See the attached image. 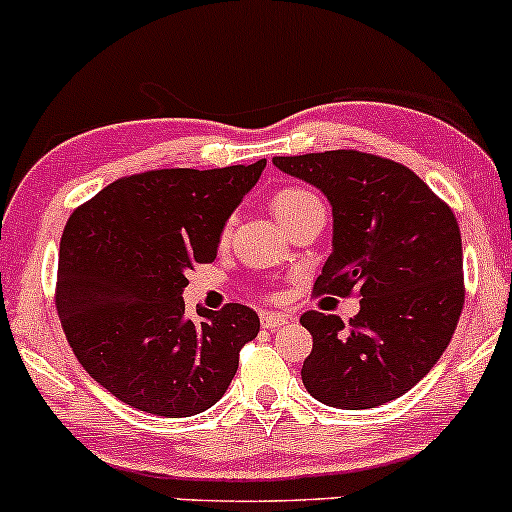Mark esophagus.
Returning <instances> with one entry per match:
<instances>
[{"label": "esophagus", "instance_id": "34e87169", "mask_svg": "<svg viewBox=\"0 0 512 512\" xmlns=\"http://www.w3.org/2000/svg\"><path fill=\"white\" fill-rule=\"evenodd\" d=\"M286 322H289V315H284V313H264L262 315L264 330H279V327H284Z\"/></svg>", "mask_w": 512, "mask_h": 512}]
</instances>
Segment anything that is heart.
<instances>
[{
    "label": "heart",
    "instance_id": "obj_1",
    "mask_svg": "<svg viewBox=\"0 0 512 512\" xmlns=\"http://www.w3.org/2000/svg\"><path fill=\"white\" fill-rule=\"evenodd\" d=\"M313 204H320V199H317L313 192L301 190V187H281L279 192H274L272 195V211L284 226H289L301 211L313 207ZM226 236H228V226L221 231L223 240H226Z\"/></svg>",
    "mask_w": 512,
    "mask_h": 512
}]
</instances>
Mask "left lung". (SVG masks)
Here are the masks:
<instances>
[{
	"label": "left lung",
	"instance_id": "obj_1",
	"mask_svg": "<svg viewBox=\"0 0 512 512\" xmlns=\"http://www.w3.org/2000/svg\"><path fill=\"white\" fill-rule=\"evenodd\" d=\"M274 166L320 187L332 204V255L313 293L361 296L344 325L308 310L313 351L303 385L317 402L373 409L402 397L448 349L464 305L462 236L448 204L390 158L337 149L274 156Z\"/></svg>",
	"mask_w": 512,
	"mask_h": 512
}]
</instances>
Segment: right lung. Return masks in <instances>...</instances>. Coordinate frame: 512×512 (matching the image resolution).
Returning <instances> with one entry per match:
<instances>
[{
  "label": "right lung",
  "instance_id": "obj_1",
  "mask_svg": "<svg viewBox=\"0 0 512 512\" xmlns=\"http://www.w3.org/2000/svg\"><path fill=\"white\" fill-rule=\"evenodd\" d=\"M267 161L161 168L110 182L64 226L55 305L84 370L146 414L192 416L216 404L260 332L248 305L185 317L187 272L216 260L231 211Z\"/></svg>",
  "mask_w": 512,
  "mask_h": 512
}]
</instances>
